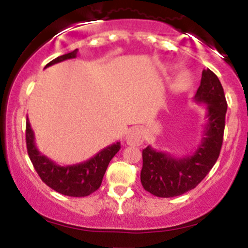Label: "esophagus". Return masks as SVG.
<instances>
[{"label": "esophagus", "mask_w": 248, "mask_h": 248, "mask_svg": "<svg viewBox=\"0 0 248 248\" xmlns=\"http://www.w3.org/2000/svg\"><path fill=\"white\" fill-rule=\"evenodd\" d=\"M144 138H145V133H144V129L141 127H132L126 134L127 144L132 146L141 145Z\"/></svg>", "instance_id": "obj_1"}]
</instances>
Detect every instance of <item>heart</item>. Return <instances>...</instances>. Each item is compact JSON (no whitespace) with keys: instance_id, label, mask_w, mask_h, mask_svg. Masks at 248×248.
Here are the masks:
<instances>
[{"instance_id":"heart-1","label":"heart","mask_w":248,"mask_h":248,"mask_svg":"<svg viewBox=\"0 0 248 248\" xmlns=\"http://www.w3.org/2000/svg\"><path fill=\"white\" fill-rule=\"evenodd\" d=\"M189 82H190V76H189L186 73H183L180 74L179 78H178L177 86L178 87H184V86L188 85Z\"/></svg>"}]
</instances>
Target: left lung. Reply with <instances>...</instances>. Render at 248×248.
<instances>
[{"label": "left lung", "mask_w": 248, "mask_h": 248, "mask_svg": "<svg viewBox=\"0 0 248 248\" xmlns=\"http://www.w3.org/2000/svg\"><path fill=\"white\" fill-rule=\"evenodd\" d=\"M194 100L205 103L207 124L202 140L193 155L173 157L150 145L143 150L140 182L143 188L158 198H173L191 190L208 174L219 156L225 127L227 100L215 73L202 71Z\"/></svg>", "instance_id": "1"}]
</instances>
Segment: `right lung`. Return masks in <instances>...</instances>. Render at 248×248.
I'll return each instance as SVG.
<instances>
[{
    "label": "right lung",
    "instance_id": "1",
    "mask_svg": "<svg viewBox=\"0 0 248 248\" xmlns=\"http://www.w3.org/2000/svg\"><path fill=\"white\" fill-rule=\"evenodd\" d=\"M78 50L75 49L68 54L55 58L46 65V68L66 59L76 58ZM26 148H28L29 157L43 183L59 194L73 196V198H82V196L91 195L99 189L108 165L116 155L121 145L120 141H117L100 150L97 155L85 162L59 166L54 161L49 160L47 156L42 155L36 148L33 131L31 129L29 119L26 117Z\"/></svg>",
    "mask_w": 248,
    "mask_h": 248
}]
</instances>
